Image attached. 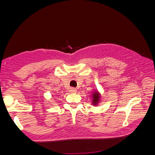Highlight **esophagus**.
Listing matches in <instances>:
<instances>
[{
	"label": "esophagus",
	"instance_id": "obj_1",
	"mask_svg": "<svg viewBox=\"0 0 155 155\" xmlns=\"http://www.w3.org/2000/svg\"><path fill=\"white\" fill-rule=\"evenodd\" d=\"M69 92L70 93H76L77 92L76 89V88H70V90H69Z\"/></svg>",
	"mask_w": 155,
	"mask_h": 155
}]
</instances>
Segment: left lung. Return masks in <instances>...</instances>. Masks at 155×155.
<instances>
[{"mask_svg":"<svg viewBox=\"0 0 155 155\" xmlns=\"http://www.w3.org/2000/svg\"><path fill=\"white\" fill-rule=\"evenodd\" d=\"M92 97V105L96 106L99 104L100 101V99H101V94L100 93L98 92L97 91H94L92 92V94L91 95Z\"/></svg>","mask_w":155,"mask_h":155,"instance_id":"8db88e82","label":"left lung"}]
</instances>
